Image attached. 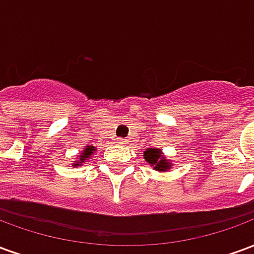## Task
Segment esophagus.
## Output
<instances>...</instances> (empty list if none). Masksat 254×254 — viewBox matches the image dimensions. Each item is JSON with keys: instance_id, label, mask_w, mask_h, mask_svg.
<instances>
[{"instance_id": "1", "label": "esophagus", "mask_w": 254, "mask_h": 254, "mask_svg": "<svg viewBox=\"0 0 254 254\" xmlns=\"http://www.w3.org/2000/svg\"><path fill=\"white\" fill-rule=\"evenodd\" d=\"M118 141H120V144H125V143H127V140H125V138H120Z\"/></svg>"}]
</instances>
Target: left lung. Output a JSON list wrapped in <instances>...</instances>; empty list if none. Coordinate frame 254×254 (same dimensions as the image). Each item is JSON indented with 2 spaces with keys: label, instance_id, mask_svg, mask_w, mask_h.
<instances>
[{
  "label": "left lung",
  "instance_id": "left-lung-1",
  "mask_svg": "<svg viewBox=\"0 0 254 254\" xmlns=\"http://www.w3.org/2000/svg\"><path fill=\"white\" fill-rule=\"evenodd\" d=\"M144 159L149 165L154 166L156 171H169L171 167L170 162L162 156V151L159 148H147L144 151Z\"/></svg>",
  "mask_w": 254,
  "mask_h": 254
}]
</instances>
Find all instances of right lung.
Masks as SVG:
<instances>
[{
	"label": "right lung",
	"mask_w": 254,
	"mask_h": 254,
	"mask_svg": "<svg viewBox=\"0 0 254 254\" xmlns=\"http://www.w3.org/2000/svg\"><path fill=\"white\" fill-rule=\"evenodd\" d=\"M95 147H89V145H87L85 148H84V151L81 152V155L78 156V160H76L74 163H73V166H81V163H84L85 160L89 159V156L94 154L95 151Z\"/></svg>",
	"instance_id": "1"
}]
</instances>
